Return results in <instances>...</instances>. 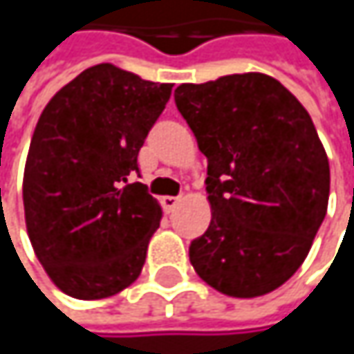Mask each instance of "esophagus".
Masks as SVG:
<instances>
[{
	"mask_svg": "<svg viewBox=\"0 0 354 354\" xmlns=\"http://www.w3.org/2000/svg\"><path fill=\"white\" fill-rule=\"evenodd\" d=\"M178 203H180V196H164V198H162V205H164V209H166L168 213H172V211L176 209Z\"/></svg>",
	"mask_w": 354,
	"mask_h": 354,
	"instance_id": "esophagus-1",
	"label": "esophagus"
}]
</instances>
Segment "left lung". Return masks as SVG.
I'll list each match as a JSON object with an SVG mask.
<instances>
[{
	"mask_svg": "<svg viewBox=\"0 0 354 354\" xmlns=\"http://www.w3.org/2000/svg\"><path fill=\"white\" fill-rule=\"evenodd\" d=\"M174 100L207 158L211 223L190 264L223 295H266L304 264L326 217L330 166L312 116L264 73L182 84Z\"/></svg>",
	"mask_w": 354,
	"mask_h": 354,
	"instance_id": "8db88e82",
	"label": "left lung"
}]
</instances>
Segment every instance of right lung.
Here are the masks:
<instances>
[{"instance_id":"1","label":"right lung","mask_w":354,"mask_h":354,"mask_svg":"<svg viewBox=\"0 0 354 354\" xmlns=\"http://www.w3.org/2000/svg\"><path fill=\"white\" fill-rule=\"evenodd\" d=\"M170 94L172 84L100 63L63 86L36 122L26 230L50 281L75 299L112 297L141 274L162 207L129 176Z\"/></svg>"}]
</instances>
